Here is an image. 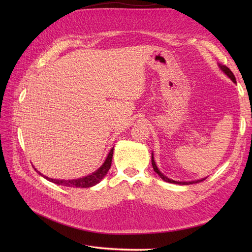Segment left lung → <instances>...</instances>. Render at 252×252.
Wrapping results in <instances>:
<instances>
[{
    "label": "left lung",
    "mask_w": 252,
    "mask_h": 252,
    "mask_svg": "<svg viewBox=\"0 0 252 252\" xmlns=\"http://www.w3.org/2000/svg\"><path fill=\"white\" fill-rule=\"evenodd\" d=\"M220 69H222L228 77H229L233 82H235V77H234V74L232 73V71L229 69V68L228 67H226V66H223V65H220ZM151 163H152V167H154V170L159 175V177H161V179L162 180H164L165 182H168V183H173V184H181V185H189V184H195V183H199V182H202L203 180H205V179H203V180H197V181H192V182H177V181H173V180H170V179H168L167 177H165V175L163 174V173H161V171H159L158 169V167H157V165H156V162H155V159H154V157H151Z\"/></svg>",
    "instance_id": "1"
}]
</instances>
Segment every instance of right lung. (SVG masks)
<instances>
[{
  "instance_id": "add662e5",
  "label": "right lung",
  "mask_w": 252,
  "mask_h": 252,
  "mask_svg": "<svg viewBox=\"0 0 252 252\" xmlns=\"http://www.w3.org/2000/svg\"><path fill=\"white\" fill-rule=\"evenodd\" d=\"M112 155H113V148L110 150L109 155L106 158V161L104 162V164L98 168L96 171H94V173H91L90 175H87L85 178H81V179H75V180H56V179H50L45 177V175L41 174L42 177H44L46 180L55 183L57 185H63L66 187H79V188H88L91 186H94L95 184H97L98 182H100L105 175L106 173L108 172V170L110 169V166H111V161H112ZM36 170V169H35Z\"/></svg>"
}]
</instances>
